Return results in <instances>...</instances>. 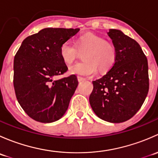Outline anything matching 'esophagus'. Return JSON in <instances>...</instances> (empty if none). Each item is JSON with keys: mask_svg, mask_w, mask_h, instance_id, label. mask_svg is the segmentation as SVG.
Listing matches in <instances>:
<instances>
[{"mask_svg": "<svg viewBox=\"0 0 158 158\" xmlns=\"http://www.w3.org/2000/svg\"><path fill=\"white\" fill-rule=\"evenodd\" d=\"M77 79H78V81H79V82H82V81H83V80H85V78L84 77H82V76H77Z\"/></svg>", "mask_w": 158, "mask_h": 158, "instance_id": "1", "label": "esophagus"}]
</instances>
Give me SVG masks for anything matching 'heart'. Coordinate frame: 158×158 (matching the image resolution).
<instances>
[{"mask_svg": "<svg viewBox=\"0 0 158 158\" xmlns=\"http://www.w3.org/2000/svg\"><path fill=\"white\" fill-rule=\"evenodd\" d=\"M79 52L83 54L84 62L70 66L72 74L91 76L97 73L98 69L105 72L111 69L116 61L117 52L114 45L98 35L88 33L81 36L76 45L69 41L63 43L60 47V56L66 64L74 62Z\"/></svg>", "mask_w": 158, "mask_h": 158, "instance_id": "b5f03b06", "label": "heart"}]
</instances>
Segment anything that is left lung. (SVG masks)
Masks as SVG:
<instances>
[{"label": "left lung", "mask_w": 158, "mask_h": 158, "mask_svg": "<svg viewBox=\"0 0 158 158\" xmlns=\"http://www.w3.org/2000/svg\"><path fill=\"white\" fill-rule=\"evenodd\" d=\"M108 35L116 48V61L105 76L92 82L89 103L98 118L121 123L131 118L147 97L148 60L139 44L121 30L110 29Z\"/></svg>", "instance_id": "obj_1"}]
</instances>
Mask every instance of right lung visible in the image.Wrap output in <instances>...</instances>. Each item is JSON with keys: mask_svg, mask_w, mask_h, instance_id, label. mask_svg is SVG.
Returning a JSON list of instances; mask_svg holds the SVG:
<instances>
[{"mask_svg": "<svg viewBox=\"0 0 158 158\" xmlns=\"http://www.w3.org/2000/svg\"><path fill=\"white\" fill-rule=\"evenodd\" d=\"M79 31L66 28H44L27 36L14 56V87L23 111L33 120L50 123L66 113L78 86L71 75L56 80L68 70L60 56V47Z\"/></svg>", "mask_w": 158, "mask_h": 158, "instance_id": "1", "label": "right lung"}]
</instances>
